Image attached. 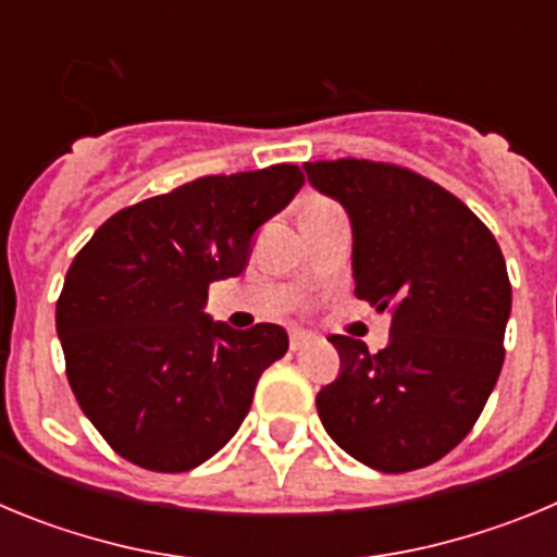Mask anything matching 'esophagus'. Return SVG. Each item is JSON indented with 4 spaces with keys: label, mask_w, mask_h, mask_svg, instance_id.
Here are the masks:
<instances>
[{
    "label": "esophagus",
    "mask_w": 557,
    "mask_h": 557,
    "mask_svg": "<svg viewBox=\"0 0 557 557\" xmlns=\"http://www.w3.org/2000/svg\"><path fill=\"white\" fill-rule=\"evenodd\" d=\"M314 339H318V337H314L312 332H304V329H293V332H289V348H293V351H301V348L312 346Z\"/></svg>",
    "instance_id": "esophagus-1"
}]
</instances>
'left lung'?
Instances as JSON below:
<instances>
[{"label":"left lung","instance_id":"obj_1","mask_svg":"<svg viewBox=\"0 0 557 557\" xmlns=\"http://www.w3.org/2000/svg\"><path fill=\"white\" fill-rule=\"evenodd\" d=\"M348 211L354 295L391 312V343L332 334L339 376L318 393L334 444L385 474L424 469L476 424L505 362L510 282L494 234L435 181L366 159L309 161Z\"/></svg>","mask_w":557,"mask_h":557}]
</instances>
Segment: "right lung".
I'll list each match as a JSON object with an SVG mask.
<instances>
[{
	"mask_svg": "<svg viewBox=\"0 0 557 557\" xmlns=\"http://www.w3.org/2000/svg\"><path fill=\"white\" fill-rule=\"evenodd\" d=\"M301 186L295 164L206 175L116 211L75 256L58 337L77 405L116 455L175 474L239 430L289 339L275 323L211 321L209 284L243 273L256 228Z\"/></svg>",
	"mask_w": 557,
	"mask_h": 557,
	"instance_id": "add662e5",
	"label": "right lung"
}]
</instances>
